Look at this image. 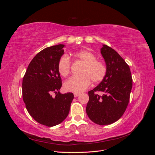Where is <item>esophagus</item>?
<instances>
[{
	"mask_svg": "<svg viewBox=\"0 0 155 155\" xmlns=\"http://www.w3.org/2000/svg\"><path fill=\"white\" fill-rule=\"evenodd\" d=\"M74 97H78V96L80 95V93H74Z\"/></svg>",
	"mask_w": 155,
	"mask_h": 155,
	"instance_id": "obj_1",
	"label": "esophagus"
}]
</instances>
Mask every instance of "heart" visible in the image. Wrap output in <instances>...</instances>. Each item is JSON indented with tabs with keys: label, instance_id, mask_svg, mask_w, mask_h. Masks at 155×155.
<instances>
[{
	"label": "heart",
	"instance_id": "heart-1",
	"mask_svg": "<svg viewBox=\"0 0 155 155\" xmlns=\"http://www.w3.org/2000/svg\"><path fill=\"white\" fill-rule=\"evenodd\" d=\"M74 57L83 63L79 70V76L70 78L64 83V88L73 92H83L94 83L101 81L106 76L107 67L105 63L97 60L95 54L89 50H81L74 53ZM71 62L67 55H63L58 63V72L61 76L66 78L70 73Z\"/></svg>",
	"mask_w": 155,
	"mask_h": 155
}]
</instances>
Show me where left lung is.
<instances>
[{"label": "left lung", "instance_id": "obj_1", "mask_svg": "<svg viewBox=\"0 0 155 155\" xmlns=\"http://www.w3.org/2000/svg\"><path fill=\"white\" fill-rule=\"evenodd\" d=\"M107 65L106 76L88 94L87 114L94 123L109 125L118 120L127 107L133 79L129 65L118 52L106 45L101 49ZM101 91L102 95H97Z\"/></svg>", "mask_w": 155, "mask_h": 155}]
</instances>
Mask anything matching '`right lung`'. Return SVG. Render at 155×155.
<instances>
[{
  "label": "right lung",
  "mask_w": 155,
  "mask_h": 155,
  "mask_svg": "<svg viewBox=\"0 0 155 155\" xmlns=\"http://www.w3.org/2000/svg\"><path fill=\"white\" fill-rule=\"evenodd\" d=\"M64 45L41 50L30 63L22 80V98L30 116L48 127L61 123L67 118L74 99L73 93L62 94V80L58 70Z\"/></svg>",
  "instance_id": "1"
}]
</instances>
